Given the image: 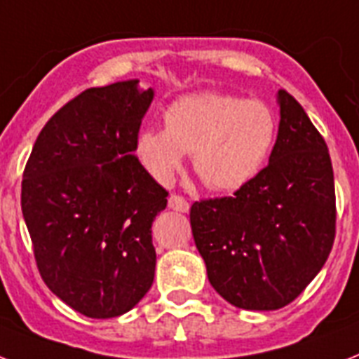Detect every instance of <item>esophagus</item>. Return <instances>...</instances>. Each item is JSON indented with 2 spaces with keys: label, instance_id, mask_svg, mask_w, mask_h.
Wrapping results in <instances>:
<instances>
[{
  "label": "esophagus",
  "instance_id": "esophagus-1",
  "mask_svg": "<svg viewBox=\"0 0 359 359\" xmlns=\"http://www.w3.org/2000/svg\"><path fill=\"white\" fill-rule=\"evenodd\" d=\"M168 205H170L171 210H175V212H182V214H186L189 210V203L184 197H180V195H171L170 201H168Z\"/></svg>",
  "mask_w": 359,
  "mask_h": 359
}]
</instances>
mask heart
<instances>
[{"label": "heart", "instance_id": "b5f03b06", "mask_svg": "<svg viewBox=\"0 0 359 359\" xmlns=\"http://www.w3.org/2000/svg\"><path fill=\"white\" fill-rule=\"evenodd\" d=\"M276 130L275 112L264 101L199 92L165 107L164 129L140 130L134 154L154 182L170 186L191 151V164L208 188L236 191L264 170Z\"/></svg>", "mask_w": 359, "mask_h": 359}]
</instances>
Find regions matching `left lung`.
Wrapping results in <instances>:
<instances>
[{
    "label": "left lung",
    "mask_w": 359,
    "mask_h": 359,
    "mask_svg": "<svg viewBox=\"0 0 359 359\" xmlns=\"http://www.w3.org/2000/svg\"><path fill=\"white\" fill-rule=\"evenodd\" d=\"M269 164L232 197L194 203L189 223L206 275L243 310L284 308L323 269L336 236V189L325 140L278 90Z\"/></svg>",
    "instance_id": "obj_1"
}]
</instances>
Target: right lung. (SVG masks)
Here are the masks:
<instances>
[{
    "instance_id": "right-lung-1",
    "label": "right lung",
    "mask_w": 359,
    "mask_h": 359,
    "mask_svg": "<svg viewBox=\"0 0 359 359\" xmlns=\"http://www.w3.org/2000/svg\"><path fill=\"white\" fill-rule=\"evenodd\" d=\"M153 97L138 79L84 90L46 123L23 171L38 271L60 301L92 319L123 316L153 285L151 226L168 191L134 156Z\"/></svg>"
}]
</instances>
